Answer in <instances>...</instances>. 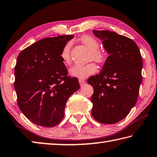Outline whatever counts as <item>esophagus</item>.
I'll list each match as a JSON object with an SVG mask.
<instances>
[{
	"instance_id": "1",
	"label": "esophagus",
	"mask_w": 157,
	"mask_h": 157,
	"mask_svg": "<svg viewBox=\"0 0 157 157\" xmlns=\"http://www.w3.org/2000/svg\"><path fill=\"white\" fill-rule=\"evenodd\" d=\"M79 84H80V86H84V85L85 84V80H84V79H79Z\"/></svg>"
}]
</instances>
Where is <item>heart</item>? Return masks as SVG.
Returning a JSON list of instances; mask_svg holds the SVG:
<instances>
[{
  "label": "heart",
  "mask_w": 157,
  "mask_h": 157,
  "mask_svg": "<svg viewBox=\"0 0 157 157\" xmlns=\"http://www.w3.org/2000/svg\"><path fill=\"white\" fill-rule=\"evenodd\" d=\"M81 42L90 50L88 60H94L98 63H103L106 60V53L99 49V43L95 38L89 36H84L80 38ZM72 43L69 42L62 49L60 56L65 64H69L71 62V49ZM98 71V67L93 62L85 65H75L71 68L69 73L71 76L79 79H85L95 73Z\"/></svg>",
  "instance_id": "1"
}]
</instances>
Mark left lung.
Returning a JSON list of instances; mask_svg holds the SVG:
<instances>
[{"instance_id": "obj_1", "label": "left lung", "mask_w": 157, "mask_h": 157, "mask_svg": "<svg viewBox=\"0 0 157 157\" xmlns=\"http://www.w3.org/2000/svg\"><path fill=\"white\" fill-rule=\"evenodd\" d=\"M110 55L98 75L88 79L93 87L92 116L101 124L117 123L129 114L137 100L143 61L132 40L108 30H93Z\"/></svg>"}]
</instances>
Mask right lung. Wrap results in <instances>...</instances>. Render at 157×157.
Wrapping results in <instances>:
<instances>
[{
  "instance_id": "1",
  "label": "right lung",
  "mask_w": 157,
  "mask_h": 157,
  "mask_svg": "<svg viewBox=\"0 0 157 157\" xmlns=\"http://www.w3.org/2000/svg\"><path fill=\"white\" fill-rule=\"evenodd\" d=\"M74 36L47 38L22 50L14 69L18 107L32 123L53 127L64 116L69 97L79 88L78 79L68 76L60 53Z\"/></svg>"
}]
</instances>
